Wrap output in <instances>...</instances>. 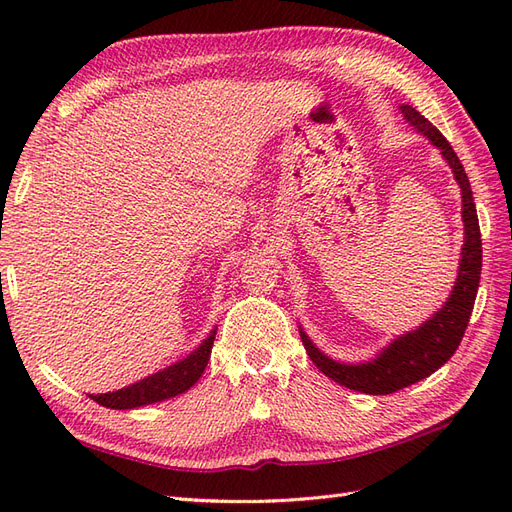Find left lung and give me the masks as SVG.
Returning a JSON list of instances; mask_svg holds the SVG:
<instances>
[{
  "label": "left lung",
  "instance_id": "obj_1",
  "mask_svg": "<svg viewBox=\"0 0 512 512\" xmlns=\"http://www.w3.org/2000/svg\"><path fill=\"white\" fill-rule=\"evenodd\" d=\"M399 108L412 126L421 130L429 141L442 151V156L453 168L463 198L466 243L461 247L459 275L451 299H448L440 312L431 320H427L423 327L406 333L404 337H397L395 342L382 354H378L374 361L361 365L335 363L309 342L307 335L301 331V339L309 359L314 361V365L324 376H329L337 384L346 386V389L367 395H389L399 389H406V386L431 376L433 371L440 369L448 359H451L461 344L463 333L468 329L480 282V267H483V241H480L478 215L466 170H463L451 143L446 141L442 132L433 126L429 119H425L416 108L408 104Z\"/></svg>",
  "mask_w": 512,
  "mask_h": 512
}]
</instances>
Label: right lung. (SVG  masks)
<instances>
[{
  "label": "right lung",
  "mask_w": 512,
  "mask_h": 512,
  "mask_svg": "<svg viewBox=\"0 0 512 512\" xmlns=\"http://www.w3.org/2000/svg\"><path fill=\"white\" fill-rule=\"evenodd\" d=\"M215 339V331L205 339L203 344L194 350L188 359H183L175 365H170L158 374H153L141 382L130 384L126 389H119L115 393H104V395H91V399L98 401L104 408H113V410H130L138 406H147V404H156V401L170 399L175 395H181L194 386L203 374L209 356H211V346Z\"/></svg>",
  "instance_id": "add662e5"
}]
</instances>
